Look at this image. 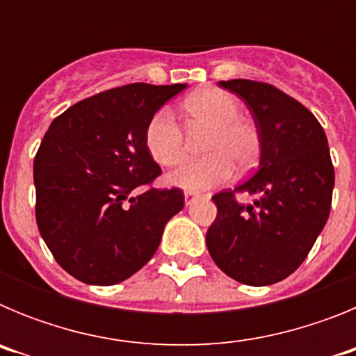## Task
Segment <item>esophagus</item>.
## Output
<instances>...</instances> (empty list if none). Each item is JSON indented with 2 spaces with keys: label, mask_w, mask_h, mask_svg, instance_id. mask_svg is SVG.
I'll return each instance as SVG.
<instances>
[{
  "label": "esophagus",
  "mask_w": 356,
  "mask_h": 356,
  "mask_svg": "<svg viewBox=\"0 0 356 356\" xmlns=\"http://www.w3.org/2000/svg\"><path fill=\"white\" fill-rule=\"evenodd\" d=\"M197 197V193H193V191H187V193H185V205H191V203H193L194 200H196Z\"/></svg>",
  "instance_id": "34e87169"
}]
</instances>
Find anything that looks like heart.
Masks as SVG:
<instances>
[{"mask_svg":"<svg viewBox=\"0 0 356 356\" xmlns=\"http://www.w3.org/2000/svg\"><path fill=\"white\" fill-rule=\"evenodd\" d=\"M181 114L191 131L209 130L201 144L203 159L185 163L169 181L188 191H203L222 184L234 165L246 171L260 153V135L253 122L242 119V106L234 94L222 89H203L181 103ZM146 149L162 168H176L187 159V135L171 110L160 108L151 115L144 131Z\"/></svg>","mask_w":356,"mask_h":356,"instance_id":"obj_1","label":"heart"}]
</instances>
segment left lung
I'll return each instance as SVG.
<instances>
[{
    "label": "left lung",
    "instance_id": "1",
    "mask_svg": "<svg viewBox=\"0 0 356 356\" xmlns=\"http://www.w3.org/2000/svg\"><path fill=\"white\" fill-rule=\"evenodd\" d=\"M219 85L244 99L253 114L260 163L244 184L212 196L217 216L207 248L229 278L271 285L303 264L328 221L335 184L328 140L316 115L275 85ZM237 193H248L254 203L238 204Z\"/></svg>",
    "mask_w": 356,
    "mask_h": 356
}]
</instances>
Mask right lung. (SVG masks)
I'll return each instance as SVG.
<instances>
[{
  "label": "right lung",
  "mask_w": 356,
  "mask_h": 356,
  "mask_svg": "<svg viewBox=\"0 0 356 356\" xmlns=\"http://www.w3.org/2000/svg\"><path fill=\"white\" fill-rule=\"evenodd\" d=\"M184 89L103 90L69 106L44 135L33 160L37 226L58 266L83 284L114 285L135 275L184 209L181 188L153 187L162 169L144 143L151 115Z\"/></svg>",
  "instance_id": "obj_1"
}]
</instances>
